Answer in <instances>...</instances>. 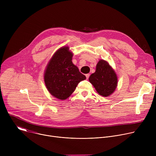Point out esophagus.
<instances>
[{
  "mask_svg": "<svg viewBox=\"0 0 156 156\" xmlns=\"http://www.w3.org/2000/svg\"><path fill=\"white\" fill-rule=\"evenodd\" d=\"M90 75L89 74V73L86 75V79H88V78H89V77H90Z\"/></svg>",
  "mask_w": 156,
  "mask_h": 156,
  "instance_id": "esophagus-1",
  "label": "esophagus"
}]
</instances>
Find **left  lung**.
Returning <instances> with one entry per match:
<instances>
[{
  "instance_id": "obj_1",
  "label": "left lung",
  "mask_w": 156,
  "mask_h": 156,
  "mask_svg": "<svg viewBox=\"0 0 156 156\" xmlns=\"http://www.w3.org/2000/svg\"><path fill=\"white\" fill-rule=\"evenodd\" d=\"M98 93L108 97L115 91L118 84V78L115 70L108 62L101 59L96 65V71L89 78Z\"/></svg>"
}]
</instances>
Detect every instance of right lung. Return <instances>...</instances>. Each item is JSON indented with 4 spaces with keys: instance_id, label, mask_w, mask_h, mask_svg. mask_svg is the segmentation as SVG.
I'll list each match as a JSON object with an SVG mask.
<instances>
[{
    "instance_id": "right-lung-1",
    "label": "right lung",
    "mask_w": 156,
    "mask_h": 156,
    "mask_svg": "<svg viewBox=\"0 0 156 156\" xmlns=\"http://www.w3.org/2000/svg\"><path fill=\"white\" fill-rule=\"evenodd\" d=\"M73 54L68 46L58 49L48 62L44 74L49 93L60 100L69 98L78 84L86 79L72 62Z\"/></svg>"
}]
</instances>
